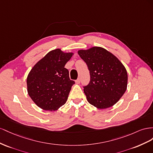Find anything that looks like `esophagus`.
Returning a JSON list of instances; mask_svg holds the SVG:
<instances>
[{"mask_svg":"<svg viewBox=\"0 0 153 153\" xmlns=\"http://www.w3.org/2000/svg\"><path fill=\"white\" fill-rule=\"evenodd\" d=\"M80 82H81V79H79V78H78V79L76 81V82L77 84H79Z\"/></svg>","mask_w":153,"mask_h":153,"instance_id":"obj_1","label":"esophagus"}]
</instances>
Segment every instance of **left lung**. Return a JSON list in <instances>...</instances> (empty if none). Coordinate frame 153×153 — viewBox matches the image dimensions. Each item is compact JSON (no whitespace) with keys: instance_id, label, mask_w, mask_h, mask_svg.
<instances>
[{"instance_id":"obj_1","label":"left lung","mask_w":153,"mask_h":153,"mask_svg":"<svg viewBox=\"0 0 153 153\" xmlns=\"http://www.w3.org/2000/svg\"><path fill=\"white\" fill-rule=\"evenodd\" d=\"M78 54L90 71V82L83 87L87 101L98 109L114 105L127 89L128 73L123 64L100 47L79 50Z\"/></svg>"}]
</instances>
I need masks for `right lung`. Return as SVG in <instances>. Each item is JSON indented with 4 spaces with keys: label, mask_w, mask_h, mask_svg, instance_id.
Instances as JSON below:
<instances>
[{
    "label": "right lung",
    "mask_w": 153,
    "mask_h": 153,
    "mask_svg": "<svg viewBox=\"0 0 153 153\" xmlns=\"http://www.w3.org/2000/svg\"><path fill=\"white\" fill-rule=\"evenodd\" d=\"M72 52L59 49L50 51L30 70L27 78V92L36 105L47 111H55L66 102L72 86L65 65Z\"/></svg>",
    "instance_id": "obj_1"
}]
</instances>
